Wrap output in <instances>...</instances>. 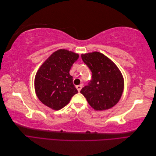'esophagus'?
Returning a JSON list of instances; mask_svg holds the SVG:
<instances>
[{"label": "esophagus", "instance_id": "esophagus-1", "mask_svg": "<svg viewBox=\"0 0 156 156\" xmlns=\"http://www.w3.org/2000/svg\"><path fill=\"white\" fill-rule=\"evenodd\" d=\"M83 84H79V85H77V86H76V88H77V90H78L79 92L81 91V88H83Z\"/></svg>", "mask_w": 156, "mask_h": 156}]
</instances>
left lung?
<instances>
[{
    "label": "left lung",
    "instance_id": "8db88e82",
    "mask_svg": "<svg viewBox=\"0 0 156 156\" xmlns=\"http://www.w3.org/2000/svg\"><path fill=\"white\" fill-rule=\"evenodd\" d=\"M92 79L81 93L96 111L108 109L119 102L124 90L123 77L115 63L99 52L81 55Z\"/></svg>",
    "mask_w": 156,
    "mask_h": 156
}]
</instances>
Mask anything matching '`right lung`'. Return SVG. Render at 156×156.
<instances>
[{
  "mask_svg": "<svg viewBox=\"0 0 156 156\" xmlns=\"http://www.w3.org/2000/svg\"><path fill=\"white\" fill-rule=\"evenodd\" d=\"M79 55L66 49L52 54L41 65L35 77L34 86L39 100L54 110L66 105L78 93L69 71Z\"/></svg>",
  "mask_w": 156,
  "mask_h": 156,
  "instance_id": "obj_1",
  "label": "right lung"
}]
</instances>
